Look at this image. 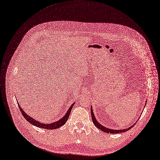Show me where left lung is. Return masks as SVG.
<instances>
[{
  "label": "left lung",
  "mask_w": 160,
  "mask_h": 160,
  "mask_svg": "<svg viewBox=\"0 0 160 160\" xmlns=\"http://www.w3.org/2000/svg\"><path fill=\"white\" fill-rule=\"evenodd\" d=\"M91 117H92V122L94 123V124L95 125L96 127H97V128H98L99 129H100L101 130L103 131L104 132H106L107 133H112V134H115V133H123V132H125L129 130H130L132 127H133V126L135 125V123H134L133 125H132L131 127H128V128H125V129H122V130H113V129H110L105 127L104 126L102 125L101 124H100L98 121L96 119V117L94 116V114L93 113L92 111V107H91Z\"/></svg>",
  "instance_id": "8db88e82"
}]
</instances>
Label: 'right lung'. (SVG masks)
Listing matches in <instances>:
<instances>
[{
    "instance_id": "obj_1",
    "label": "right lung",
    "mask_w": 160,
    "mask_h": 160,
    "mask_svg": "<svg viewBox=\"0 0 160 160\" xmlns=\"http://www.w3.org/2000/svg\"><path fill=\"white\" fill-rule=\"evenodd\" d=\"M74 103L72 104L71 107L69 108V109L68 110L67 112L66 113L65 115H64V117L62 118H61L60 120H58L57 122H54L53 123H40V122L35 120V119H33V118H32L31 117L28 116L24 111L23 110L22 108V107L19 106L18 103V106L20 108V110L22 112V114L23 115V116L24 117V118L30 123H32V125L38 127L39 128H45V129H48V130H53V129H56L59 127H61V126L64 125L66 122H67L69 117V114L71 113V109L72 108V107L74 106Z\"/></svg>"
}]
</instances>
